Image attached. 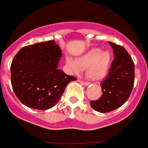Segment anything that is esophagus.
Listing matches in <instances>:
<instances>
[{
  "label": "esophagus",
  "mask_w": 148,
  "mask_h": 148,
  "mask_svg": "<svg viewBox=\"0 0 148 148\" xmlns=\"http://www.w3.org/2000/svg\"><path fill=\"white\" fill-rule=\"evenodd\" d=\"M78 82H79V83L82 84H84V85H89L90 84V82H84V81H82L81 80V79H78Z\"/></svg>",
  "instance_id": "esophagus-1"
}]
</instances>
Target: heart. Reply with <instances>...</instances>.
Instances as JSON below:
<instances>
[{"mask_svg": "<svg viewBox=\"0 0 148 148\" xmlns=\"http://www.w3.org/2000/svg\"><path fill=\"white\" fill-rule=\"evenodd\" d=\"M111 61L110 53L108 51H102L99 48H92L85 54L79 56L73 61L66 58V62L72 71L78 73L86 70L89 78L98 81L104 78L108 74Z\"/></svg>", "mask_w": 148, "mask_h": 148, "instance_id": "b5f03b06", "label": "heart"}]
</instances>
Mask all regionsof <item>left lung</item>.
<instances>
[{
    "label": "left lung",
    "mask_w": 148,
    "mask_h": 148,
    "mask_svg": "<svg viewBox=\"0 0 148 148\" xmlns=\"http://www.w3.org/2000/svg\"><path fill=\"white\" fill-rule=\"evenodd\" d=\"M115 58L108 75L101 82L103 94L96 101H91V107L100 113H109L125 104L130 97L135 79L134 63L126 49L109 42Z\"/></svg>",
    "instance_id": "1"
}]
</instances>
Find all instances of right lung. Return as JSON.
I'll list each match as a JSON object with an SVG mask.
<instances>
[{"mask_svg": "<svg viewBox=\"0 0 148 148\" xmlns=\"http://www.w3.org/2000/svg\"><path fill=\"white\" fill-rule=\"evenodd\" d=\"M62 53L53 40L21 48L11 64V83L21 102L36 110L57 104L68 83L76 80L57 66Z\"/></svg>", "mask_w": 148, "mask_h": 148, "instance_id": "obj_1", "label": "right lung"}]
</instances>
